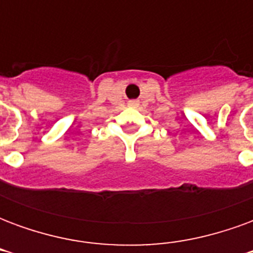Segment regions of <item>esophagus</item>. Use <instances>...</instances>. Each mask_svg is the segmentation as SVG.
<instances>
[{
	"label": "esophagus",
	"mask_w": 253,
	"mask_h": 253,
	"mask_svg": "<svg viewBox=\"0 0 253 253\" xmlns=\"http://www.w3.org/2000/svg\"><path fill=\"white\" fill-rule=\"evenodd\" d=\"M128 105H131V107H135V105H137V101H128Z\"/></svg>",
	"instance_id": "esophagus-1"
}]
</instances>
